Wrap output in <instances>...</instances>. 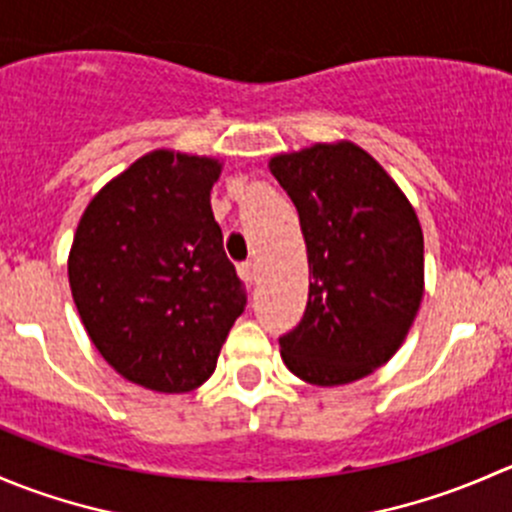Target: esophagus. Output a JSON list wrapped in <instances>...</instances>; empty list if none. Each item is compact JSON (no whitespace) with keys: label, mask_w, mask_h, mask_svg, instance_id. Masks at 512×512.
<instances>
[{"label":"esophagus","mask_w":512,"mask_h":512,"mask_svg":"<svg viewBox=\"0 0 512 512\" xmlns=\"http://www.w3.org/2000/svg\"><path fill=\"white\" fill-rule=\"evenodd\" d=\"M237 272H240L242 282H245L247 287H252L257 282V275H260V270H257L255 262H242L240 267H237Z\"/></svg>","instance_id":"34e87169"}]
</instances>
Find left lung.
Listing matches in <instances>:
<instances>
[{"instance_id": "8db88e82", "label": "left lung", "mask_w": 512, "mask_h": 512, "mask_svg": "<svg viewBox=\"0 0 512 512\" xmlns=\"http://www.w3.org/2000/svg\"><path fill=\"white\" fill-rule=\"evenodd\" d=\"M299 213L309 299L280 339L282 361L314 386L374 374L404 344L423 299V232L384 165L352 141L270 158Z\"/></svg>"}]
</instances>
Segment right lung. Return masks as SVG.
<instances>
[{"label":"right lung","instance_id":"right-lung-1","mask_svg":"<svg viewBox=\"0 0 512 512\" xmlns=\"http://www.w3.org/2000/svg\"><path fill=\"white\" fill-rule=\"evenodd\" d=\"M213 156L156 148L86 205L69 285L98 354L133 384L185 394L210 379L247 292L223 250Z\"/></svg>","mask_w":512,"mask_h":512}]
</instances>
